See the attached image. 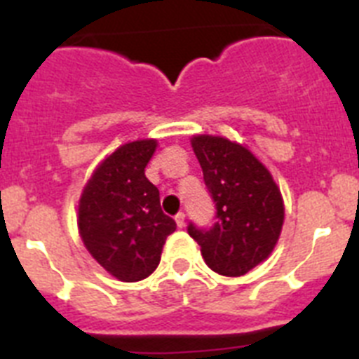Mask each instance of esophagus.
<instances>
[{
	"label": "esophagus",
	"instance_id": "esophagus-1",
	"mask_svg": "<svg viewBox=\"0 0 359 359\" xmlns=\"http://www.w3.org/2000/svg\"><path fill=\"white\" fill-rule=\"evenodd\" d=\"M174 219H176V224H177V226H180V228L185 226V214H183V212H180V214H176V217H174Z\"/></svg>",
	"mask_w": 359,
	"mask_h": 359
}]
</instances>
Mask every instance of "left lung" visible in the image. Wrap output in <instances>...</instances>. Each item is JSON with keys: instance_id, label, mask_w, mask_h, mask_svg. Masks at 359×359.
<instances>
[{"instance_id": "1", "label": "left lung", "mask_w": 359, "mask_h": 359, "mask_svg": "<svg viewBox=\"0 0 359 359\" xmlns=\"http://www.w3.org/2000/svg\"><path fill=\"white\" fill-rule=\"evenodd\" d=\"M192 149L205 185L215 203L217 221L208 230L189 224L212 271L246 275L273 252L284 224L280 189L248 147L223 136H192Z\"/></svg>"}]
</instances>
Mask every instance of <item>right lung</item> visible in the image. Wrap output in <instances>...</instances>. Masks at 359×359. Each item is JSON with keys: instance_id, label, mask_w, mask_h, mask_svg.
Wrapping results in <instances>:
<instances>
[{"instance_id": "right-lung-1", "label": "right lung", "mask_w": 359, "mask_h": 359, "mask_svg": "<svg viewBox=\"0 0 359 359\" xmlns=\"http://www.w3.org/2000/svg\"><path fill=\"white\" fill-rule=\"evenodd\" d=\"M152 138L123 144L104 158L79 199V233L86 250L122 282L147 278L158 268L174 219L160 207V192L145 167L156 151Z\"/></svg>"}]
</instances>
